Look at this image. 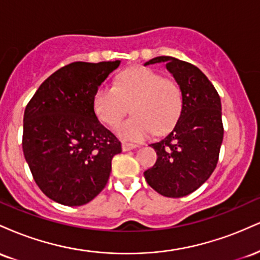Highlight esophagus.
I'll list each match as a JSON object with an SVG mask.
<instances>
[{"label": "esophagus", "mask_w": 260, "mask_h": 260, "mask_svg": "<svg viewBox=\"0 0 260 260\" xmlns=\"http://www.w3.org/2000/svg\"><path fill=\"white\" fill-rule=\"evenodd\" d=\"M136 148H137V144H134V143H128V142L122 143V150L123 151L133 150V149H136Z\"/></svg>", "instance_id": "obj_1"}]
</instances>
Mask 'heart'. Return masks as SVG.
<instances>
[{"instance_id": "obj_1", "label": "heart", "mask_w": 260, "mask_h": 260, "mask_svg": "<svg viewBox=\"0 0 260 260\" xmlns=\"http://www.w3.org/2000/svg\"><path fill=\"white\" fill-rule=\"evenodd\" d=\"M129 106L133 116L117 128L122 138L142 140L154 132L162 133L174 126L181 115V86L151 68L133 67L118 76L115 86H99L92 99L98 118L112 128L129 112Z\"/></svg>"}]
</instances>
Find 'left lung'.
Returning <instances> with one entry per match:
<instances>
[{
	"label": "left lung",
	"instance_id": "obj_1",
	"mask_svg": "<svg viewBox=\"0 0 260 260\" xmlns=\"http://www.w3.org/2000/svg\"><path fill=\"white\" fill-rule=\"evenodd\" d=\"M160 62L166 63L181 86L183 106L171 132L150 144L157 159L144 177L161 196L181 198L198 189L216 168L223 138L221 101L210 80L194 64L159 56L144 66Z\"/></svg>",
	"mask_w": 260,
	"mask_h": 260
}]
</instances>
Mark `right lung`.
I'll list each match as a JSON object with an SVG mask.
<instances>
[{
	"label": "right lung",
	"instance_id": "add662e5",
	"mask_svg": "<svg viewBox=\"0 0 260 260\" xmlns=\"http://www.w3.org/2000/svg\"><path fill=\"white\" fill-rule=\"evenodd\" d=\"M121 61L73 62L52 73L32 95L23 120V153L46 197L84 205L109 181L121 142L98 120L95 91Z\"/></svg>",
	"mask_w": 260,
	"mask_h": 260
}]
</instances>
